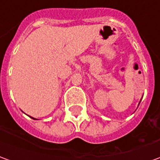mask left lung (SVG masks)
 <instances>
[{
	"mask_svg": "<svg viewBox=\"0 0 160 160\" xmlns=\"http://www.w3.org/2000/svg\"><path fill=\"white\" fill-rule=\"evenodd\" d=\"M140 101H141V100H140ZM139 103H140V102H139Z\"/></svg>",
	"mask_w": 160,
	"mask_h": 160,
	"instance_id": "8db88e82",
	"label": "left lung"
}]
</instances>
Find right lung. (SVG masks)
<instances>
[{
	"label": "right lung",
	"mask_w": 160,
	"mask_h": 160,
	"mask_svg": "<svg viewBox=\"0 0 160 160\" xmlns=\"http://www.w3.org/2000/svg\"><path fill=\"white\" fill-rule=\"evenodd\" d=\"M30 118H32L33 119H34V118H33V117H31V116H30Z\"/></svg>",
	"instance_id": "right-lung-1"
}]
</instances>
